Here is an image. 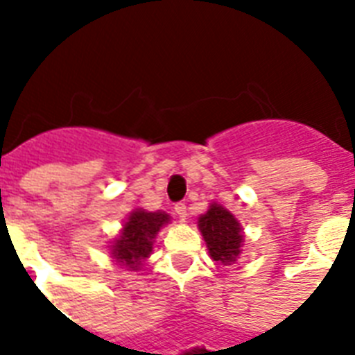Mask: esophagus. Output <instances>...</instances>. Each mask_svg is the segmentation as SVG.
Segmentation results:
<instances>
[{
    "mask_svg": "<svg viewBox=\"0 0 355 355\" xmlns=\"http://www.w3.org/2000/svg\"><path fill=\"white\" fill-rule=\"evenodd\" d=\"M175 214H177L180 219H186L188 217V210H186V205H182V202H178V205H175Z\"/></svg>",
    "mask_w": 355,
    "mask_h": 355,
    "instance_id": "esophagus-1",
    "label": "esophagus"
}]
</instances>
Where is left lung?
Segmentation results:
<instances>
[{
  "label": "left lung",
  "instance_id": "obj_1",
  "mask_svg": "<svg viewBox=\"0 0 355 355\" xmlns=\"http://www.w3.org/2000/svg\"><path fill=\"white\" fill-rule=\"evenodd\" d=\"M210 258L217 265H234L241 256L245 232L241 223L223 205L211 202L197 221Z\"/></svg>",
  "mask_w": 355,
  "mask_h": 355
}]
</instances>
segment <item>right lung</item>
Listing matches in <instances>:
<instances>
[{"instance_id": "add662e5", "label": "right lung", "mask_w": 355, "mask_h": 355, "mask_svg": "<svg viewBox=\"0 0 355 355\" xmlns=\"http://www.w3.org/2000/svg\"><path fill=\"white\" fill-rule=\"evenodd\" d=\"M171 223V216L166 211H147L134 208L123 223L121 230L108 245V252L121 269L141 270L144 261L153 252V243L162 228Z\"/></svg>"}]
</instances>
